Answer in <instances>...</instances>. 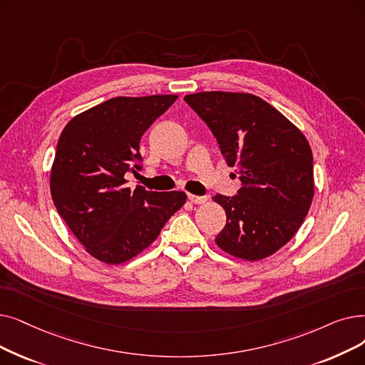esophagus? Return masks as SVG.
I'll list each match as a JSON object with an SVG mask.
<instances>
[{"label": "esophagus", "mask_w": 365, "mask_h": 365, "mask_svg": "<svg viewBox=\"0 0 365 365\" xmlns=\"http://www.w3.org/2000/svg\"><path fill=\"white\" fill-rule=\"evenodd\" d=\"M187 198L194 204H204L207 201V197H200V195H194V194H187Z\"/></svg>", "instance_id": "1"}]
</instances>
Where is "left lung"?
Listing matches in <instances>:
<instances>
[{
  "instance_id": "obj_1",
  "label": "left lung",
  "mask_w": 365,
  "mask_h": 365,
  "mask_svg": "<svg viewBox=\"0 0 365 365\" xmlns=\"http://www.w3.org/2000/svg\"><path fill=\"white\" fill-rule=\"evenodd\" d=\"M185 101L207 123L242 187L215 195L227 213L216 245L245 261H259L287 245L304 222L314 194L307 138L279 110L245 92H197Z\"/></svg>"
}]
</instances>
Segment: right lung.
Segmentation results:
<instances>
[{"label": "right lung", "mask_w": 365, "mask_h": 365, "mask_svg": "<svg viewBox=\"0 0 365 365\" xmlns=\"http://www.w3.org/2000/svg\"><path fill=\"white\" fill-rule=\"evenodd\" d=\"M178 95L116 97L74 116L61 133L51 194L61 217L89 255L122 264L149 247L186 202L180 191L130 189L140 170V138ZM136 164L133 166L132 163Z\"/></svg>", "instance_id": "right-lung-1"}]
</instances>
